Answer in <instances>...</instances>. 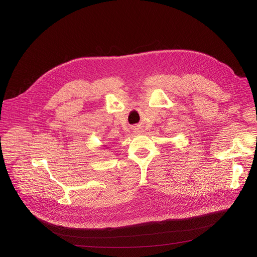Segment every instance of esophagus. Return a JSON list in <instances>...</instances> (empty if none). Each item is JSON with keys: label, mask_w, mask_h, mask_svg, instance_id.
<instances>
[{"label": "esophagus", "mask_w": 257, "mask_h": 257, "mask_svg": "<svg viewBox=\"0 0 257 257\" xmlns=\"http://www.w3.org/2000/svg\"><path fill=\"white\" fill-rule=\"evenodd\" d=\"M135 130H138V129H135Z\"/></svg>", "instance_id": "1"}]
</instances>
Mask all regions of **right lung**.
I'll use <instances>...</instances> for the list:
<instances>
[{"mask_svg":"<svg viewBox=\"0 0 257 257\" xmlns=\"http://www.w3.org/2000/svg\"><path fill=\"white\" fill-rule=\"evenodd\" d=\"M103 147H105V148H104V149H107V148H108V147H106V146H103Z\"/></svg>","mask_w":257,"mask_h":257,"instance_id":"1","label":"right lung"}]
</instances>
